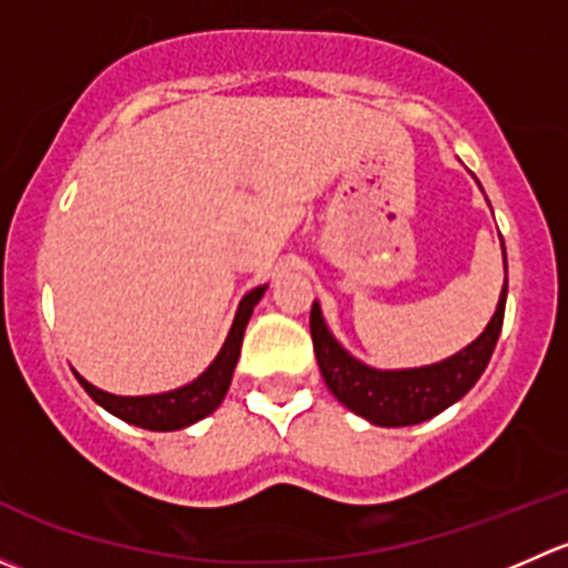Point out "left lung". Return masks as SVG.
Wrapping results in <instances>:
<instances>
[{"mask_svg":"<svg viewBox=\"0 0 568 568\" xmlns=\"http://www.w3.org/2000/svg\"><path fill=\"white\" fill-rule=\"evenodd\" d=\"M503 255H506V247H503ZM506 288L508 285H503L495 316L478 341L469 343L464 352L445 363L415 371H376L357 363L329 335L324 318H321V307L313 302V352H316L326 387L354 415L365 417L376 426H415V423L439 415L450 404H456L489 365L503 329V316H506Z\"/></svg>","mask_w":568,"mask_h":568,"instance_id":"8db88e82","label":"left lung"}]
</instances>
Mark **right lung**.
Instances as JSON below:
<instances>
[{
	"label": "right lung",
	"instance_id": "right-lung-1",
	"mask_svg": "<svg viewBox=\"0 0 568 568\" xmlns=\"http://www.w3.org/2000/svg\"><path fill=\"white\" fill-rule=\"evenodd\" d=\"M266 288H252L239 305L236 321L231 326L225 346L216 354L214 363L209 365L203 376L192 382V385L181 387V390L162 393V395H142V398H123V395H112L93 387L77 374L79 385L90 393V398L99 400L106 412L118 415L120 420L131 423V426L148 428V432H175V428L192 426V423L203 420L205 415L216 409L225 398L227 387H231L233 368L239 363V352H242V337L247 329V321L252 316V307L263 296Z\"/></svg>",
	"mask_w": 568,
	"mask_h": 568
}]
</instances>
